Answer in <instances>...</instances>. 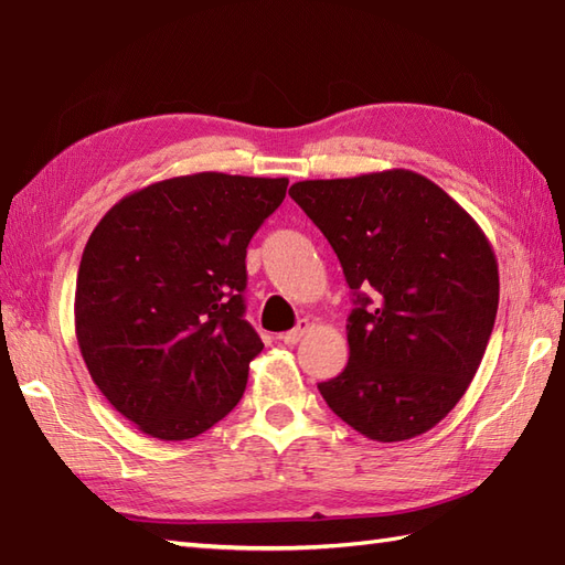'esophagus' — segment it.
Here are the masks:
<instances>
[{
	"label": "esophagus",
	"mask_w": 565,
	"mask_h": 565,
	"mask_svg": "<svg viewBox=\"0 0 565 565\" xmlns=\"http://www.w3.org/2000/svg\"><path fill=\"white\" fill-rule=\"evenodd\" d=\"M311 331V323L307 321V319H302V321H299L297 326H295V329L292 331H287V333H282L280 335V341L285 343V345H295V343H299V341H302V338L307 335Z\"/></svg>",
	"instance_id": "1"
}]
</instances>
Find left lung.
Listing matches in <instances>:
<instances>
[{
	"mask_svg": "<svg viewBox=\"0 0 565 565\" xmlns=\"http://www.w3.org/2000/svg\"><path fill=\"white\" fill-rule=\"evenodd\" d=\"M290 198L329 239L358 305L348 365L319 384L326 404L377 443L428 433L469 388L493 331L491 242L455 198L408 169L299 181Z\"/></svg>",
	"mask_w": 565,
	"mask_h": 565,
	"instance_id": "8db88e82",
	"label": "left lung"
}]
</instances>
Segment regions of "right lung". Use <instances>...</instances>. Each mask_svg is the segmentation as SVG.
<instances>
[{"label": "right lung", "mask_w": 565, "mask_h": 565, "mask_svg": "<svg viewBox=\"0 0 565 565\" xmlns=\"http://www.w3.org/2000/svg\"><path fill=\"white\" fill-rule=\"evenodd\" d=\"M287 179L200 171L118 200L84 246L74 333L137 430L191 440L239 404L263 343L244 319L246 246Z\"/></svg>", "instance_id": "add662e5"}]
</instances>
